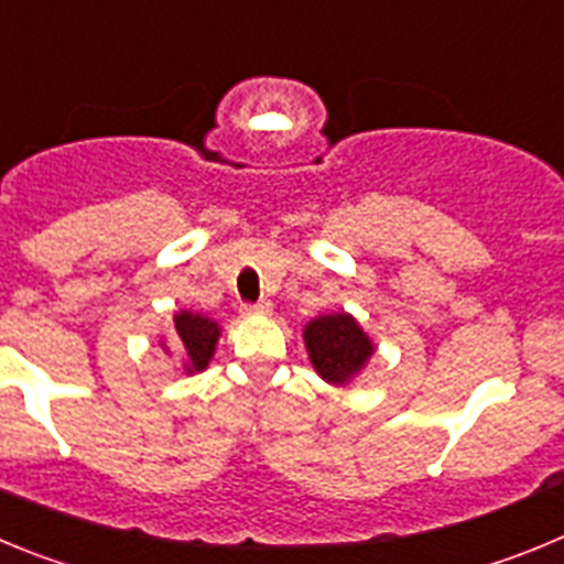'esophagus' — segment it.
<instances>
[{"label": "esophagus", "instance_id": "34e87169", "mask_svg": "<svg viewBox=\"0 0 564 564\" xmlns=\"http://www.w3.org/2000/svg\"><path fill=\"white\" fill-rule=\"evenodd\" d=\"M272 312V303L270 301H261V303H245L241 306V314L245 317H267Z\"/></svg>", "mask_w": 564, "mask_h": 564}]
</instances>
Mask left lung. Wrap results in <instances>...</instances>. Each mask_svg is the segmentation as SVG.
Instances as JSON below:
<instances>
[{"label":"left lung","instance_id":"obj_1","mask_svg":"<svg viewBox=\"0 0 564 564\" xmlns=\"http://www.w3.org/2000/svg\"><path fill=\"white\" fill-rule=\"evenodd\" d=\"M308 362L323 382L345 388L365 370L377 345L348 312L319 314L303 326Z\"/></svg>","mask_w":564,"mask_h":564}]
</instances>
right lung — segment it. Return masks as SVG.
I'll list each match as a JSON object with an SVG mask.
<instances>
[{"label":"right lung","mask_w":564,"mask_h":564,"mask_svg":"<svg viewBox=\"0 0 564 564\" xmlns=\"http://www.w3.org/2000/svg\"><path fill=\"white\" fill-rule=\"evenodd\" d=\"M221 326L213 317L202 312H191V308H180L174 314V332L171 339L160 337L162 351L180 359V368L187 377L202 373L210 365L216 345H219Z\"/></svg>","instance_id":"add662e5"}]
</instances>
